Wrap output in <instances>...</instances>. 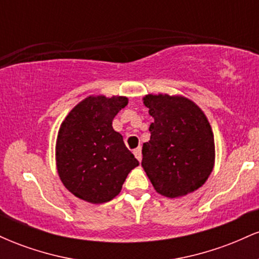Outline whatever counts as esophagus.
<instances>
[{"mask_svg": "<svg viewBox=\"0 0 259 259\" xmlns=\"http://www.w3.org/2000/svg\"><path fill=\"white\" fill-rule=\"evenodd\" d=\"M134 154H135V157H136V159L139 160H141L142 159V153H141V147H138V148H135V150H134Z\"/></svg>", "mask_w": 259, "mask_h": 259, "instance_id": "1", "label": "esophagus"}]
</instances>
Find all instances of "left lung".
Segmentation results:
<instances>
[{
  "mask_svg": "<svg viewBox=\"0 0 259 259\" xmlns=\"http://www.w3.org/2000/svg\"><path fill=\"white\" fill-rule=\"evenodd\" d=\"M144 105L154 121L141 165L154 190L169 198L194 192L214 167V136L206 114L184 96L150 94Z\"/></svg>",
  "mask_w": 259,
  "mask_h": 259,
  "instance_id": "left-lung-1",
  "label": "left lung"
}]
</instances>
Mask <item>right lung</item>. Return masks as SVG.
Instances as JSON below:
<instances>
[{
    "label": "right lung",
    "instance_id": "add662e5",
    "mask_svg": "<svg viewBox=\"0 0 259 259\" xmlns=\"http://www.w3.org/2000/svg\"><path fill=\"white\" fill-rule=\"evenodd\" d=\"M127 105L124 96H89L68 113L56 142L59 179L76 197L105 203L120 192L139 160L112 121Z\"/></svg>",
    "mask_w": 259,
    "mask_h": 259
}]
</instances>
